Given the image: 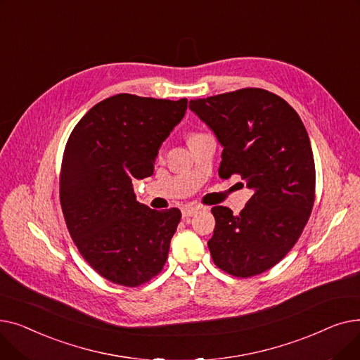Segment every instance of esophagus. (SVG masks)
<instances>
[{
	"instance_id": "esophagus-1",
	"label": "esophagus",
	"mask_w": 360,
	"mask_h": 360,
	"mask_svg": "<svg viewBox=\"0 0 360 360\" xmlns=\"http://www.w3.org/2000/svg\"><path fill=\"white\" fill-rule=\"evenodd\" d=\"M198 210H200L198 207H194V205L184 207V209H182V217H191V216H194Z\"/></svg>"
}]
</instances>
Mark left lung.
Listing matches in <instances>:
<instances>
[{"label": "left lung", "instance_id": "obj_1", "mask_svg": "<svg viewBox=\"0 0 360 360\" xmlns=\"http://www.w3.org/2000/svg\"><path fill=\"white\" fill-rule=\"evenodd\" d=\"M223 147L220 178L240 175L254 195L239 214L216 205L207 242L216 266L235 277L270 270L297 242L315 200L312 147L297 112L264 89L190 102Z\"/></svg>", "mask_w": 360, "mask_h": 360}]
</instances>
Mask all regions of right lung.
Here are the masks:
<instances>
[{
	"label": "right lung",
	"instance_id": "1",
	"mask_svg": "<svg viewBox=\"0 0 360 360\" xmlns=\"http://www.w3.org/2000/svg\"><path fill=\"white\" fill-rule=\"evenodd\" d=\"M186 105L120 93L94 105L67 141L60 200L68 232L89 266L117 285L137 288L167 259L181 212L140 204L132 182L153 175Z\"/></svg>",
	"mask_w": 360,
	"mask_h": 360
}]
</instances>
